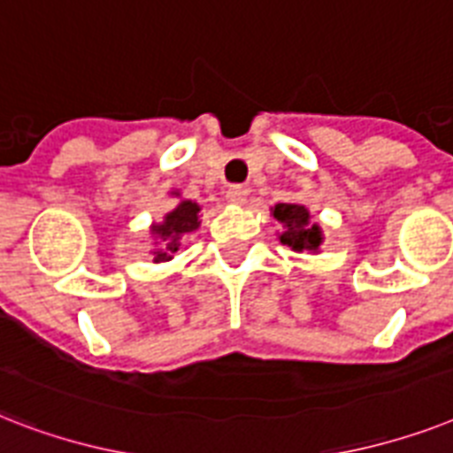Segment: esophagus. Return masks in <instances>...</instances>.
Returning a JSON list of instances; mask_svg holds the SVG:
<instances>
[{"label": "esophagus", "mask_w": 453, "mask_h": 453, "mask_svg": "<svg viewBox=\"0 0 453 453\" xmlns=\"http://www.w3.org/2000/svg\"><path fill=\"white\" fill-rule=\"evenodd\" d=\"M246 197H249V190H246L244 186H230V188L226 190V200L230 202V204H244Z\"/></svg>", "instance_id": "obj_1"}]
</instances>
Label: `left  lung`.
Instances as JSON below:
<instances>
[{
    "label": "left lung",
    "instance_id": "left-lung-1",
    "mask_svg": "<svg viewBox=\"0 0 453 453\" xmlns=\"http://www.w3.org/2000/svg\"><path fill=\"white\" fill-rule=\"evenodd\" d=\"M270 214L281 223V230L277 233L279 242L290 246L296 253H319L323 244L321 226L311 220L310 209L297 202H279L270 209Z\"/></svg>",
    "mask_w": 453,
    "mask_h": 453
}]
</instances>
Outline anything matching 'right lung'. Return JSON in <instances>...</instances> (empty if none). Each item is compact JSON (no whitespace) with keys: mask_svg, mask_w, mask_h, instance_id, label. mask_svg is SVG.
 I'll use <instances>...</instances> for the list:
<instances>
[{"mask_svg":"<svg viewBox=\"0 0 453 453\" xmlns=\"http://www.w3.org/2000/svg\"><path fill=\"white\" fill-rule=\"evenodd\" d=\"M172 197H176L174 209H169L160 223H150V258L153 263H169L174 258V253L181 249L183 239L193 234L200 227V211L202 207L193 200H183L181 190H172Z\"/></svg>","mask_w":453,"mask_h":453,"instance_id":"1","label":"right lung"}]
</instances>
